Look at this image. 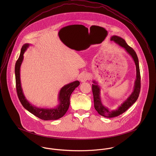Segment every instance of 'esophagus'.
I'll return each mask as SVG.
<instances>
[{
	"label": "esophagus",
	"instance_id": "1",
	"mask_svg": "<svg viewBox=\"0 0 156 156\" xmlns=\"http://www.w3.org/2000/svg\"><path fill=\"white\" fill-rule=\"evenodd\" d=\"M89 79V75L88 74V73H83L81 74V76L79 77V79L80 80V82H85L86 81H87Z\"/></svg>",
	"mask_w": 156,
	"mask_h": 156
}]
</instances>
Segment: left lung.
Listing matches in <instances>:
<instances>
[{
    "label": "left lung",
    "instance_id": "1",
    "mask_svg": "<svg viewBox=\"0 0 156 156\" xmlns=\"http://www.w3.org/2000/svg\"><path fill=\"white\" fill-rule=\"evenodd\" d=\"M111 41H114L116 44L124 48L127 53L132 58L136 66V77L134 80L133 89L131 94L120 105V106H119L116 109L113 110H110L108 108L103 105L100 95L101 88L98 85V82L97 81L95 80H92L93 84L92 85V90L94 95V108L100 115L106 118L116 117L126 111L136 101L140 90V69L139 60L136 52L132 47L126 43V41L120 37L113 35L111 37Z\"/></svg>",
    "mask_w": 156,
    "mask_h": 156
}]
</instances>
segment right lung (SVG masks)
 Instances as JSON below:
<instances>
[{"instance_id": "add662e5", "label": "right lung", "mask_w": 156, "mask_h": 156, "mask_svg": "<svg viewBox=\"0 0 156 156\" xmlns=\"http://www.w3.org/2000/svg\"><path fill=\"white\" fill-rule=\"evenodd\" d=\"M30 45L29 43H26L23 45L20 56L15 66L16 89L19 98L23 106L38 118L45 121L56 120L62 117L67 112L69 106L71 94L80 85V82L78 80H76L62 87L58 94V105L54 108H41L31 104L26 99L24 94L20 80V67L24 58L23 55Z\"/></svg>"}]
</instances>
